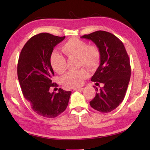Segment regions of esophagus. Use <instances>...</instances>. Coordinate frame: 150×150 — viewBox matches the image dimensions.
I'll return each instance as SVG.
<instances>
[{"mask_svg":"<svg viewBox=\"0 0 150 150\" xmlns=\"http://www.w3.org/2000/svg\"><path fill=\"white\" fill-rule=\"evenodd\" d=\"M84 90V88H77V89H75L74 91H83Z\"/></svg>","mask_w":150,"mask_h":150,"instance_id":"34e87169","label":"esophagus"}]
</instances>
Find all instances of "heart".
<instances>
[{"instance_id": "b5f03b06", "label": "heart", "mask_w": 150, "mask_h": 150, "mask_svg": "<svg viewBox=\"0 0 150 150\" xmlns=\"http://www.w3.org/2000/svg\"><path fill=\"white\" fill-rule=\"evenodd\" d=\"M62 50L68 58L77 57L79 66H84L91 71L97 69L100 65V50L95 44L88 45L85 40L78 38H71L63 44ZM50 64L52 68L59 74L64 72L68 67L65 57L57 52L53 53L51 55ZM88 77V73L86 69L82 68L66 73L62 77V82L66 87L77 88L82 85Z\"/></svg>"}]
</instances>
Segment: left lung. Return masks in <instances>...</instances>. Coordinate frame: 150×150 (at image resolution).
Masks as SVG:
<instances>
[{"label": "left lung", "instance_id": "1", "mask_svg": "<svg viewBox=\"0 0 150 150\" xmlns=\"http://www.w3.org/2000/svg\"><path fill=\"white\" fill-rule=\"evenodd\" d=\"M81 38L91 40L99 47L100 65L91 77L96 84L104 86L90 102V106L101 113H109L119 106L125 97L131 76L129 59L123 43L112 33L97 31Z\"/></svg>", "mask_w": 150, "mask_h": 150}]
</instances>
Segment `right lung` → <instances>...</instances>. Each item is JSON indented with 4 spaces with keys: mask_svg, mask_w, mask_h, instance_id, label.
<instances>
[{
    "mask_svg": "<svg viewBox=\"0 0 150 150\" xmlns=\"http://www.w3.org/2000/svg\"><path fill=\"white\" fill-rule=\"evenodd\" d=\"M64 39L47 33L34 35L25 44L18 61L17 75L24 98L35 112L50 119L66 109L71 93L61 88L57 93L50 92L51 87L57 86L52 81L50 57L54 47Z\"/></svg>",
    "mask_w": 150,
    "mask_h": 150,
    "instance_id": "obj_1",
    "label": "right lung"
}]
</instances>
